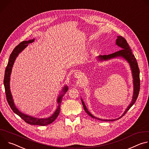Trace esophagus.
<instances>
[{"label": "esophagus", "mask_w": 149, "mask_h": 149, "mask_svg": "<svg viewBox=\"0 0 149 149\" xmlns=\"http://www.w3.org/2000/svg\"><path fill=\"white\" fill-rule=\"evenodd\" d=\"M74 76H75V77L77 78H81V77L82 76V74H81V72H79V71H77L76 72L74 73Z\"/></svg>", "instance_id": "34e87169"}]
</instances>
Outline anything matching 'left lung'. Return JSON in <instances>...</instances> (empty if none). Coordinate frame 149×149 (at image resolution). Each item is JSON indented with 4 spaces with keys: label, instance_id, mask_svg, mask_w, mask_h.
<instances>
[{
    "label": "left lung",
    "instance_id": "8db88e82",
    "mask_svg": "<svg viewBox=\"0 0 149 149\" xmlns=\"http://www.w3.org/2000/svg\"><path fill=\"white\" fill-rule=\"evenodd\" d=\"M116 45H117L118 47H120L121 49L116 52L113 54L108 55H99L97 56V59L98 61H108L113 58H121L125 60L127 62L129 63V64L130 67V69L132 71V77H133V94L132 97V100L130 104L128 105V107H127L123 114L118 118L116 119H103V118H98L94 115H93L87 109L86 104H85L82 98H81V101L83 105V107L84 109V110L92 118H95L97 120H99L101 121H111L116 120L117 119H119L121 117H122L132 107L133 105L135 103L140 91V71L138 67V63L137 62V60L134 56V55L133 54L132 52V49H130L128 43H127L126 40L122 37L121 36H117V39L116 40Z\"/></svg>",
    "mask_w": 149,
    "mask_h": 149
}]
</instances>
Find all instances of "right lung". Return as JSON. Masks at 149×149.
<instances>
[{
  "label": "right lung",
  "instance_id": "obj_1",
  "mask_svg": "<svg viewBox=\"0 0 149 149\" xmlns=\"http://www.w3.org/2000/svg\"><path fill=\"white\" fill-rule=\"evenodd\" d=\"M35 40V39H29V40H24L23 42L20 43L17 46H16L15 49L13 50L12 54L10 55L9 62L8 63V65L6 67L5 72V77H4V86L5 89V93L6 95V99L8 101V102L11 109L13 110V111L18 115L21 118H22L25 122H26L28 124H30L31 125H47L48 124H51L52 123L58 116L60 111V107L61 104L62 100V97L67 92L68 90V87L65 85L62 89V91H61L60 94L58 96L57 98V104L58 107L55 112L49 117L47 118H36L34 117L33 116L24 114V113L21 112L20 110H18V109L16 107V105L14 103V100L13 99V97L10 91V75L12 70V68L13 66V64L15 63V61L19 55V54L22 52L24 49L26 48V47L31 43Z\"/></svg>",
  "mask_w": 149,
  "mask_h": 149
}]
</instances>
